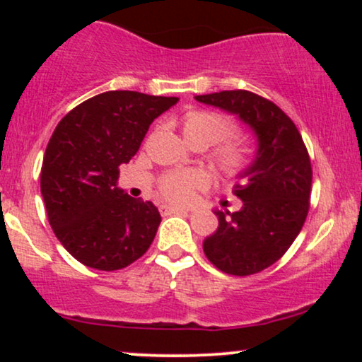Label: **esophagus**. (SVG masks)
I'll list each match as a JSON object with an SVG mask.
<instances>
[{
    "instance_id": "34e87169",
    "label": "esophagus",
    "mask_w": 362,
    "mask_h": 362,
    "mask_svg": "<svg viewBox=\"0 0 362 362\" xmlns=\"http://www.w3.org/2000/svg\"><path fill=\"white\" fill-rule=\"evenodd\" d=\"M160 213L163 216H170V214H177V213H185V209L177 206H170V204H161L160 206Z\"/></svg>"
}]
</instances>
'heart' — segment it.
Wrapping results in <instances>:
<instances>
[{"label":"heart","instance_id":"heart-1","mask_svg":"<svg viewBox=\"0 0 362 362\" xmlns=\"http://www.w3.org/2000/svg\"><path fill=\"white\" fill-rule=\"evenodd\" d=\"M182 134L190 146L207 148L231 134V122L224 115L209 110H192L182 119ZM218 167L226 173L240 172L248 161V148L242 141H224L214 151ZM202 178L195 172L168 173L161 180L160 190L173 202H187L194 190L201 187Z\"/></svg>","mask_w":362,"mask_h":362}]
</instances>
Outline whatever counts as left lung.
<instances>
[{
  "mask_svg": "<svg viewBox=\"0 0 362 362\" xmlns=\"http://www.w3.org/2000/svg\"><path fill=\"white\" fill-rule=\"evenodd\" d=\"M195 100L233 114L252 129L255 156L238 173L236 213L214 209L219 226L202 243L211 264L231 276L271 267L300 235L310 207L311 161L294 122L276 103L247 90L197 95Z\"/></svg>",
  "mask_w": 362,
  "mask_h": 362,
  "instance_id": "1",
  "label": "left lung"
}]
</instances>
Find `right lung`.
Instances as JSON below:
<instances>
[{"label":"right lung","mask_w":362,"mask_h":362,"mask_svg":"<svg viewBox=\"0 0 362 362\" xmlns=\"http://www.w3.org/2000/svg\"><path fill=\"white\" fill-rule=\"evenodd\" d=\"M177 102L139 91H105L74 107L54 129L40 192L57 240L86 267H127L155 240L160 211L120 189L119 167L138 153L153 120Z\"/></svg>","instance_id":"right-lung-1"}]
</instances>
